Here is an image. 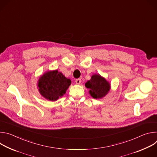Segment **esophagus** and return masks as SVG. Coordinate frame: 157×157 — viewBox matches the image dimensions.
Returning a JSON list of instances; mask_svg holds the SVG:
<instances>
[{
	"label": "esophagus",
	"instance_id": "esophagus-1",
	"mask_svg": "<svg viewBox=\"0 0 157 157\" xmlns=\"http://www.w3.org/2000/svg\"><path fill=\"white\" fill-rule=\"evenodd\" d=\"M75 81H76V83L77 84H79L81 83V79L78 78V79H76Z\"/></svg>",
	"mask_w": 157,
	"mask_h": 157
}]
</instances>
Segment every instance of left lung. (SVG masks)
I'll list each match as a JSON object with an SVG mask.
<instances>
[{"label": "left lung", "mask_w": 157, "mask_h": 157, "mask_svg": "<svg viewBox=\"0 0 157 157\" xmlns=\"http://www.w3.org/2000/svg\"><path fill=\"white\" fill-rule=\"evenodd\" d=\"M85 86L91 89L89 93L94 99L102 98L107 94L110 89L109 83L99 75H93Z\"/></svg>", "instance_id": "obj_1"}]
</instances>
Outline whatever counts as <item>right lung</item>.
<instances>
[{
	"label": "right lung",
	"mask_w": 157,
	"mask_h": 157,
	"mask_svg": "<svg viewBox=\"0 0 157 157\" xmlns=\"http://www.w3.org/2000/svg\"><path fill=\"white\" fill-rule=\"evenodd\" d=\"M71 82L70 79L56 70L48 71L41 76L38 86L40 94L44 98L53 101L65 94Z\"/></svg>",
	"instance_id": "right-lung-1"
}]
</instances>
